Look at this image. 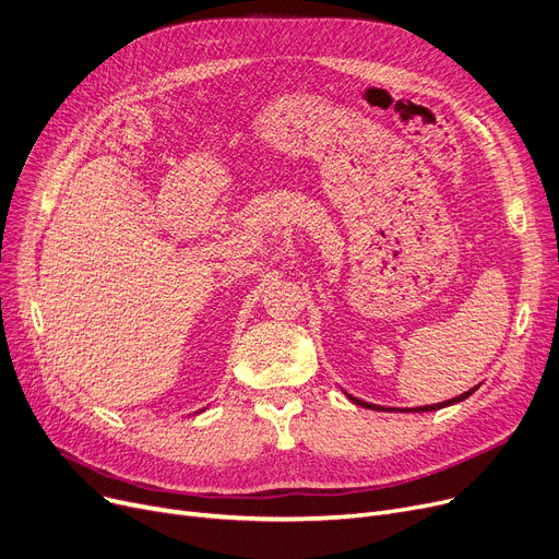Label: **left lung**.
Returning a JSON list of instances; mask_svg holds the SVG:
<instances>
[{
  "instance_id": "left-lung-1",
  "label": "left lung",
  "mask_w": 559,
  "mask_h": 559,
  "mask_svg": "<svg viewBox=\"0 0 559 559\" xmlns=\"http://www.w3.org/2000/svg\"><path fill=\"white\" fill-rule=\"evenodd\" d=\"M477 389V386H475ZM475 389H471V391H466V393H462V395H457V397H450V401H443V403H437V405H425V407H412V409H403V412H437V409H441V407H448V405H455V403H462V401H466V397L475 391ZM350 397V401L355 403V405H359V407H368V409H378V412H391V407H380V405H370V403H364V401H359V397H355V395H350V393H345Z\"/></svg>"
}]
</instances>
